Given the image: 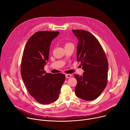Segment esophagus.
I'll use <instances>...</instances> for the list:
<instances>
[{
  "mask_svg": "<svg viewBox=\"0 0 130 130\" xmlns=\"http://www.w3.org/2000/svg\"><path fill=\"white\" fill-rule=\"evenodd\" d=\"M72 75L71 74H66V78H70L72 76Z\"/></svg>",
  "mask_w": 130,
  "mask_h": 130,
  "instance_id": "esophagus-1",
  "label": "esophagus"
}]
</instances>
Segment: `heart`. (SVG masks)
Here are the masks:
<instances>
[{
    "label": "heart",
    "instance_id": "heart-1",
    "mask_svg": "<svg viewBox=\"0 0 130 130\" xmlns=\"http://www.w3.org/2000/svg\"><path fill=\"white\" fill-rule=\"evenodd\" d=\"M72 44V43H71V42H66V43H65V46H67V45H70V44Z\"/></svg>",
    "mask_w": 130,
    "mask_h": 130
}]
</instances>
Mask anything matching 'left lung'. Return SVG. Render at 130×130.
Returning <instances> with one entry per match:
<instances>
[{"label":"left lung","mask_w":130,"mask_h":130,"mask_svg":"<svg viewBox=\"0 0 130 130\" xmlns=\"http://www.w3.org/2000/svg\"><path fill=\"white\" fill-rule=\"evenodd\" d=\"M78 39L77 59L84 70L82 76L74 74L77 83L76 96L83 100L96 99L108 82V62L100 43L93 34L83 30H72Z\"/></svg>","instance_id":"left-lung-1"}]
</instances>
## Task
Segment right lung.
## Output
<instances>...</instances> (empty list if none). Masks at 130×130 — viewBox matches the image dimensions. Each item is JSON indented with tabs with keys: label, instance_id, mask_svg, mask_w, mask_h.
Returning <instances> with one entry per match:
<instances>
[{
	"label": "right lung",
	"instance_id": "right-lung-1",
	"mask_svg": "<svg viewBox=\"0 0 130 130\" xmlns=\"http://www.w3.org/2000/svg\"><path fill=\"white\" fill-rule=\"evenodd\" d=\"M59 33L49 31L35 33L26 43L22 57L21 75L25 87L31 96L43 105L58 98L65 80L63 74H52L44 71L51 41Z\"/></svg>",
	"mask_w": 130,
	"mask_h": 130
}]
</instances>
